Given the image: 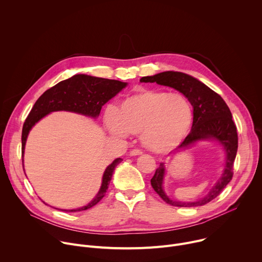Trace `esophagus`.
I'll use <instances>...</instances> for the list:
<instances>
[{"label":"esophagus","mask_w":262,"mask_h":262,"mask_svg":"<svg viewBox=\"0 0 262 262\" xmlns=\"http://www.w3.org/2000/svg\"><path fill=\"white\" fill-rule=\"evenodd\" d=\"M143 152L142 150H140V149H133V150H130L129 152V156L130 157H138V156H141Z\"/></svg>","instance_id":"esophagus-1"}]
</instances>
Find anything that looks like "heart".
I'll return each instance as SVG.
<instances>
[{"instance_id":"1","label":"heart","mask_w":262,"mask_h":262,"mask_svg":"<svg viewBox=\"0 0 262 262\" xmlns=\"http://www.w3.org/2000/svg\"><path fill=\"white\" fill-rule=\"evenodd\" d=\"M193 118L192 105L183 95L142 88L123 98L118 108L108 106L103 121L112 136L139 135L149 150L168 152L189 135Z\"/></svg>"}]
</instances>
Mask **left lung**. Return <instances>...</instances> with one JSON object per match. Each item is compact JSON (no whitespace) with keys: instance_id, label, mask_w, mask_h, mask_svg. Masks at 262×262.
I'll return each instance as SVG.
<instances>
[{"instance_id":"obj_1","label":"left lung","mask_w":262,"mask_h":262,"mask_svg":"<svg viewBox=\"0 0 262 262\" xmlns=\"http://www.w3.org/2000/svg\"><path fill=\"white\" fill-rule=\"evenodd\" d=\"M142 83H157L162 86L174 88L182 93L193 106V125L191 133L175 149L181 151L201 141H216L223 146L226 154L225 167L220 179L203 198L196 201H178L170 198L164 191V178L166 174L165 163H161L151 178V185L160 197L168 204L178 207H193L204 205L226 188L233 176V163L237 152L238 138L236 126L232 120L231 112L224 99L189 74L179 71H164L155 76L143 77Z\"/></svg>"}]
</instances>
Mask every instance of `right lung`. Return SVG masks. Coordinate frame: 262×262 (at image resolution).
Here are the masks:
<instances>
[{"label": "right lung", "instance_id": "1", "mask_svg": "<svg viewBox=\"0 0 262 262\" xmlns=\"http://www.w3.org/2000/svg\"><path fill=\"white\" fill-rule=\"evenodd\" d=\"M126 86L127 83L116 80L96 78L87 76V74H76V76L64 80L55 85L54 87L50 88L49 90H47L38 99H37L24 123L21 133L23 158L25 154V146L28 135L32 127L40 119L52 113V112L56 111L73 112V113H78L95 119L99 116L102 105L106 103L111 98H113L116 94H118ZM121 162L122 159L118 158L105 168L102 175L100 189L96 196L87 205L76 209L60 210L71 212L82 211L91 208L92 206L97 204L106 193L110 181L112 179V175H113V172L117 165L120 164Z\"/></svg>", "mask_w": 262, "mask_h": 262}]
</instances>
